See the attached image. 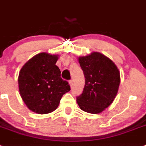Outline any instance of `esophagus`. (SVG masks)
Segmentation results:
<instances>
[{"label":"esophagus","mask_w":146,"mask_h":146,"mask_svg":"<svg viewBox=\"0 0 146 146\" xmlns=\"http://www.w3.org/2000/svg\"><path fill=\"white\" fill-rule=\"evenodd\" d=\"M69 84H70V87H73V80H70L69 81Z\"/></svg>","instance_id":"obj_1"}]
</instances>
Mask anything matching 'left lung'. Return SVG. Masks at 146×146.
<instances>
[{"instance_id":"8db88e82","label":"left lung","mask_w":146,"mask_h":146,"mask_svg":"<svg viewBox=\"0 0 146 146\" xmlns=\"http://www.w3.org/2000/svg\"><path fill=\"white\" fill-rule=\"evenodd\" d=\"M84 72L85 85L76 98L80 109L98 114L107 108L116 97L120 82L117 66L108 57L98 52L78 57Z\"/></svg>"}]
</instances>
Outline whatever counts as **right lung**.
<instances>
[{"label": "right lung", "mask_w": 146, "mask_h": 146, "mask_svg": "<svg viewBox=\"0 0 146 146\" xmlns=\"http://www.w3.org/2000/svg\"><path fill=\"white\" fill-rule=\"evenodd\" d=\"M58 55L40 53L29 59L20 70L19 91L28 108L37 114H48L57 108L64 94L70 90L61 78L56 65Z\"/></svg>", "instance_id": "right-lung-1"}]
</instances>
